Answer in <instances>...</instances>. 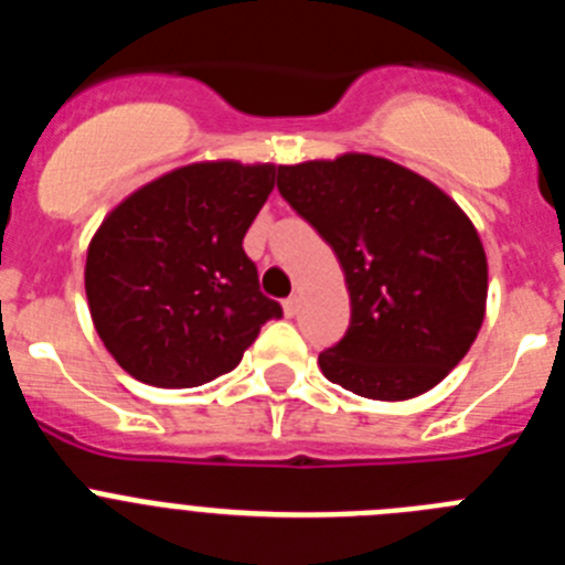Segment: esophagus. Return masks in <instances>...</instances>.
<instances>
[{
    "mask_svg": "<svg viewBox=\"0 0 565 565\" xmlns=\"http://www.w3.org/2000/svg\"><path fill=\"white\" fill-rule=\"evenodd\" d=\"M282 311H286V317H297L299 299H297V297H288L286 302H282Z\"/></svg>",
    "mask_w": 565,
    "mask_h": 565,
    "instance_id": "34e87169",
    "label": "esophagus"
}]
</instances>
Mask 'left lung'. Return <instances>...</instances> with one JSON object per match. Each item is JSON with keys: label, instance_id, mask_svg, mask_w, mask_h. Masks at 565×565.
Listing matches in <instances>:
<instances>
[{"label": "left lung", "instance_id": "obj_1", "mask_svg": "<svg viewBox=\"0 0 565 565\" xmlns=\"http://www.w3.org/2000/svg\"><path fill=\"white\" fill-rule=\"evenodd\" d=\"M279 194L337 254L351 326L319 353L328 382L379 402L436 387L487 311V254L450 194L376 154L277 169Z\"/></svg>", "mask_w": 565, "mask_h": 565}]
</instances>
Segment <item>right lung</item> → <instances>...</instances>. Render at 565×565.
<instances>
[{"mask_svg": "<svg viewBox=\"0 0 565 565\" xmlns=\"http://www.w3.org/2000/svg\"><path fill=\"white\" fill-rule=\"evenodd\" d=\"M274 178V163H189L104 217L84 288L104 348L129 376L152 387L206 384L282 317L243 252Z\"/></svg>", "mask_w": 565, "mask_h": 565, "instance_id": "right-lung-1", "label": "right lung"}]
</instances>
